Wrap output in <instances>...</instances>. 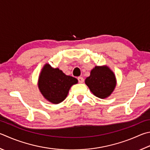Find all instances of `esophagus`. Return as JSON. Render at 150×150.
I'll return each instance as SVG.
<instances>
[{
    "label": "esophagus",
    "mask_w": 150,
    "mask_h": 150,
    "mask_svg": "<svg viewBox=\"0 0 150 150\" xmlns=\"http://www.w3.org/2000/svg\"><path fill=\"white\" fill-rule=\"evenodd\" d=\"M77 79H78V81H79V83H83L84 82V79L83 77H79L77 78Z\"/></svg>",
    "instance_id": "obj_1"
}]
</instances>
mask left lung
I'll use <instances>...</instances> for the list:
<instances>
[{
  "label": "left lung",
  "mask_w": 150,
  "mask_h": 150,
  "mask_svg": "<svg viewBox=\"0 0 150 150\" xmlns=\"http://www.w3.org/2000/svg\"><path fill=\"white\" fill-rule=\"evenodd\" d=\"M85 83L94 95L105 98L113 91L116 79L114 73L108 67L96 66L85 79Z\"/></svg>",
  "instance_id": "obj_1"
}]
</instances>
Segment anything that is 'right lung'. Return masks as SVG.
Here are the masks:
<instances>
[{
	"label": "right lung",
	"mask_w": 150,
	"mask_h": 150,
	"mask_svg": "<svg viewBox=\"0 0 150 150\" xmlns=\"http://www.w3.org/2000/svg\"><path fill=\"white\" fill-rule=\"evenodd\" d=\"M77 82V79L65 75L58 68L46 64L39 76V88L46 99L57 104L66 99L71 86Z\"/></svg>",
	"instance_id": "add662e5"
}]
</instances>
